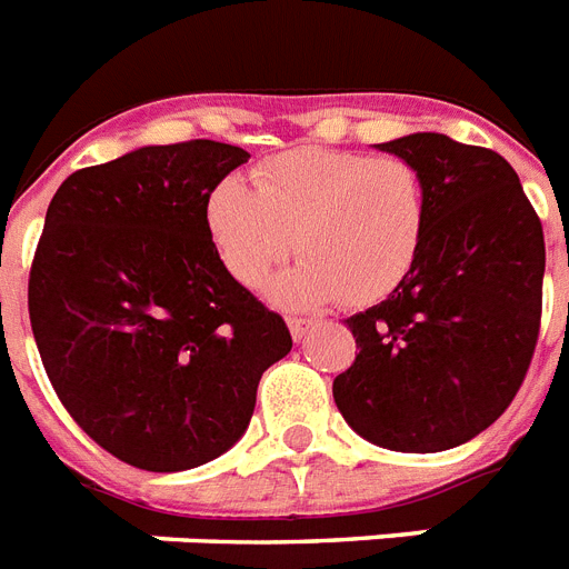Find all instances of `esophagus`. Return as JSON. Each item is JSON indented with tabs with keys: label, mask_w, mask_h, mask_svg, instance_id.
Listing matches in <instances>:
<instances>
[{
	"label": "esophagus",
	"mask_w": 569,
	"mask_h": 569,
	"mask_svg": "<svg viewBox=\"0 0 569 569\" xmlns=\"http://www.w3.org/2000/svg\"><path fill=\"white\" fill-rule=\"evenodd\" d=\"M313 326H317V320H311V317H290L288 320V329H290V335H293V340L306 338Z\"/></svg>",
	"instance_id": "esophagus-1"
}]
</instances>
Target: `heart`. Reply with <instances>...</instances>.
I'll list each match as a JSON object with an SVG mask.
<instances>
[{
	"label": "heart",
	"mask_w": 569,
	"mask_h": 569,
	"mask_svg": "<svg viewBox=\"0 0 569 569\" xmlns=\"http://www.w3.org/2000/svg\"><path fill=\"white\" fill-rule=\"evenodd\" d=\"M206 229L243 288H258L297 243L302 261L267 288L276 306H372L420 261L429 188L402 158L290 149L258 167L256 188L234 176L217 181L206 199Z\"/></svg>",
	"instance_id": "heart-1"
}]
</instances>
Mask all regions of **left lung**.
<instances>
[{
  "instance_id": "left-lung-1",
  "label": "left lung",
  "mask_w": 569,
  "mask_h": 569,
  "mask_svg": "<svg viewBox=\"0 0 569 569\" xmlns=\"http://www.w3.org/2000/svg\"><path fill=\"white\" fill-rule=\"evenodd\" d=\"M429 188L417 267L352 313L361 352L335 379L343 420L376 447L443 452L485 431L520 390L540 329L543 229L515 167L438 131L376 143Z\"/></svg>"
}]
</instances>
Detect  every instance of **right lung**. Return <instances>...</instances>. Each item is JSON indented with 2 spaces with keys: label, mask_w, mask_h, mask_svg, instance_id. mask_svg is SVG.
<instances>
[{
  "label": "right lung",
  "mask_w": 569,
  "mask_h": 569,
  "mask_svg": "<svg viewBox=\"0 0 569 569\" xmlns=\"http://www.w3.org/2000/svg\"><path fill=\"white\" fill-rule=\"evenodd\" d=\"M249 152L140 147L72 172L49 202L29 279L54 393L111 456L179 472L229 452L263 370L293 347L217 258L206 199Z\"/></svg>",
  "instance_id": "obj_1"
}]
</instances>
